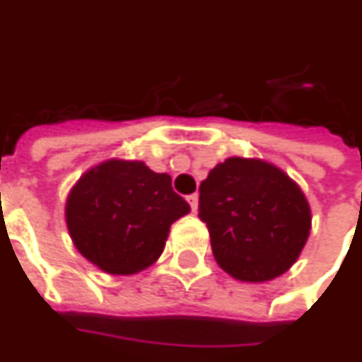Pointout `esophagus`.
I'll use <instances>...</instances> for the list:
<instances>
[{"label":"esophagus","instance_id":"esophagus-1","mask_svg":"<svg viewBox=\"0 0 362 362\" xmlns=\"http://www.w3.org/2000/svg\"><path fill=\"white\" fill-rule=\"evenodd\" d=\"M187 203L192 206V211H197V203H199V197H197V193H192V195H187Z\"/></svg>","mask_w":362,"mask_h":362}]
</instances>
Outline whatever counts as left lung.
I'll list each match as a JSON object with an SVG mask.
<instances>
[{"label": "left lung", "mask_w": 362, "mask_h": 362, "mask_svg": "<svg viewBox=\"0 0 362 362\" xmlns=\"http://www.w3.org/2000/svg\"><path fill=\"white\" fill-rule=\"evenodd\" d=\"M199 218L218 266L248 283L283 275L311 230L302 189L277 167L243 157L218 163L201 182Z\"/></svg>", "instance_id": "1"}]
</instances>
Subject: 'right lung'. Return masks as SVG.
<instances>
[{
  "label": "right lung",
  "mask_w": 362,
  "mask_h": 362,
  "mask_svg": "<svg viewBox=\"0 0 362 362\" xmlns=\"http://www.w3.org/2000/svg\"><path fill=\"white\" fill-rule=\"evenodd\" d=\"M187 212L169 175L110 159L71 187L66 224L87 260L112 275H132L161 256L170 224Z\"/></svg>",
  "instance_id": "right-lung-1"
}]
</instances>
